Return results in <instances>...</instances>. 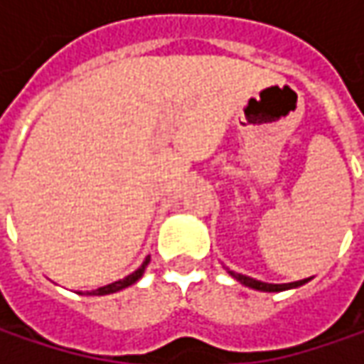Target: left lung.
I'll use <instances>...</instances> for the list:
<instances>
[{"mask_svg":"<svg viewBox=\"0 0 364 364\" xmlns=\"http://www.w3.org/2000/svg\"><path fill=\"white\" fill-rule=\"evenodd\" d=\"M227 273L231 275L232 279H237L239 284L251 287V289H257V291H284V289H294V287H300L304 284H308L312 277L308 279H300V282H291V284H265V282H259V279H253L249 275H243V273H235L231 269H227Z\"/></svg>","mask_w":364,"mask_h":364,"instance_id":"left-lung-1","label":"left lung"}]
</instances>
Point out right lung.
I'll return each instance as SVG.
<instances>
[{
    "label": "right lung",
    "mask_w": 364,
    "mask_h": 364,
    "mask_svg": "<svg viewBox=\"0 0 364 364\" xmlns=\"http://www.w3.org/2000/svg\"><path fill=\"white\" fill-rule=\"evenodd\" d=\"M147 263H149V255H147L146 261H144L135 272L129 273L127 277H123V279H119V282H113V284H107V286L99 287V289L87 291V294H89V296H107V294H115V291H119V289H125V287L133 286L137 279H141V275H144V272H146Z\"/></svg>",
    "instance_id": "right-lung-1"
}]
</instances>
